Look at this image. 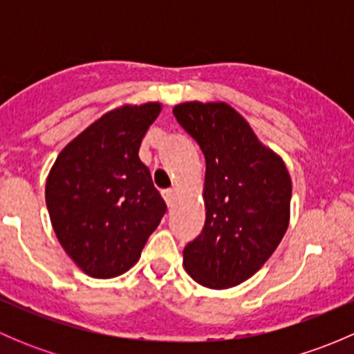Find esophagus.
Listing matches in <instances>:
<instances>
[{
	"mask_svg": "<svg viewBox=\"0 0 354 354\" xmlns=\"http://www.w3.org/2000/svg\"><path fill=\"white\" fill-rule=\"evenodd\" d=\"M162 197H164V200H166L167 207H173V203H174V190L162 192Z\"/></svg>",
	"mask_w": 354,
	"mask_h": 354,
	"instance_id": "1",
	"label": "esophagus"
}]
</instances>
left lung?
I'll return each mask as SVG.
<instances>
[{"label": "left lung", "mask_w": 354, "mask_h": 354, "mask_svg": "<svg viewBox=\"0 0 354 354\" xmlns=\"http://www.w3.org/2000/svg\"><path fill=\"white\" fill-rule=\"evenodd\" d=\"M173 114L205 157V224L185 246V269L205 288L238 286L286 233L291 178L283 159L226 102H183Z\"/></svg>", "instance_id": "8db88e82"}]
</instances>
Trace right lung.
Wrapping results in <instances>:
<instances>
[{"mask_svg": "<svg viewBox=\"0 0 354 354\" xmlns=\"http://www.w3.org/2000/svg\"><path fill=\"white\" fill-rule=\"evenodd\" d=\"M159 102L121 106L85 128L56 159L46 181L53 230L71 260L97 279L127 272L166 214L138 157Z\"/></svg>", "mask_w": 354, "mask_h": 354, "instance_id": "1", "label": "right lung"}]
</instances>
